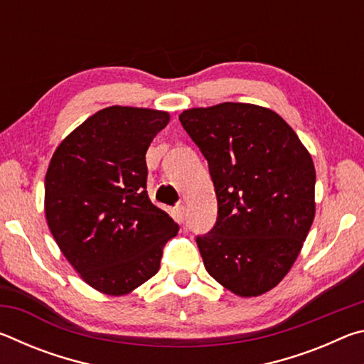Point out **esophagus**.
Returning a JSON list of instances; mask_svg holds the SVG:
<instances>
[{
  "label": "esophagus",
  "instance_id": "obj_1",
  "mask_svg": "<svg viewBox=\"0 0 364 364\" xmlns=\"http://www.w3.org/2000/svg\"><path fill=\"white\" fill-rule=\"evenodd\" d=\"M176 215H178V218H180V221L186 220V217H188L186 207H184V205H178V207H176Z\"/></svg>",
  "mask_w": 364,
  "mask_h": 364
}]
</instances>
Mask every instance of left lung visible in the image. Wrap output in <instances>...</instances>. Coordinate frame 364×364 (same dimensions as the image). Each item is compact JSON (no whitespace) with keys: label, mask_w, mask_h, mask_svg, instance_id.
Segmentation results:
<instances>
[{"label":"left lung","mask_w":364,"mask_h":364,"mask_svg":"<svg viewBox=\"0 0 364 364\" xmlns=\"http://www.w3.org/2000/svg\"><path fill=\"white\" fill-rule=\"evenodd\" d=\"M180 122L207 159L218 202L217 223L196 237L205 269L241 297L271 291L315 218L310 152L282 117L255 104L188 109Z\"/></svg>","instance_id":"1"}]
</instances>
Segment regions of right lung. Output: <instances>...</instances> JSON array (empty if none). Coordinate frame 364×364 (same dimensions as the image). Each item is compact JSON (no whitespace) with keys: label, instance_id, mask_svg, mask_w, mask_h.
<instances>
[{"label":"right lung","instance_id":"add662e5","mask_svg":"<svg viewBox=\"0 0 364 364\" xmlns=\"http://www.w3.org/2000/svg\"><path fill=\"white\" fill-rule=\"evenodd\" d=\"M168 112L106 107L54 151L45 178V213L60 252L82 279L125 295L160 268L178 226L146 191L147 147Z\"/></svg>","mask_w":364,"mask_h":364}]
</instances>
